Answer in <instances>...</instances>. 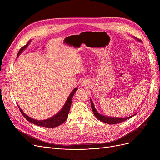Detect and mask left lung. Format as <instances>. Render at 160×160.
Segmentation results:
<instances>
[{"label":"left lung","mask_w":160,"mask_h":160,"mask_svg":"<svg viewBox=\"0 0 160 160\" xmlns=\"http://www.w3.org/2000/svg\"><path fill=\"white\" fill-rule=\"evenodd\" d=\"M138 41H139V39H138ZM91 100V108H92V110L93 112L94 115H95V117H97V119H98L100 121H101L105 123H108V124H117V123H120L126 120H127L128 119H130L132 116H134L136 114H134L132 116H130L128 117H125V118H115V117H106L104 115H100V113H98L97 112V111L95 110L94 104L93 103V101L90 99Z\"/></svg>","instance_id":"8db88e82"}]
</instances>
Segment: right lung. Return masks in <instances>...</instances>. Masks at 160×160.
Instances as JSON below:
<instances>
[{
	"label": "right lung",
	"instance_id": "add662e5",
	"mask_svg": "<svg viewBox=\"0 0 160 160\" xmlns=\"http://www.w3.org/2000/svg\"><path fill=\"white\" fill-rule=\"evenodd\" d=\"M28 43H29V42H28V43L26 45H24V47H22L19 50V51L18 54V56L21 54V52H22L23 50H24L25 48L27 47ZM77 89L78 88H76L73 89V91H72V93L69 95V98H67V102H65V104L64 105L63 108L62 109V110L58 113H57L56 115H54V117H51V118H50L48 119H47V120L38 121V120L33 119L30 118V117H28L26 114H25L22 112L21 109L19 106L18 107H19L20 112H21L22 115L25 117V119H26L27 121H28L29 122H30L32 123H33L36 125L40 126V127H47V128H54V127H58V126L61 125L67 119V117H68V115H69V110H70V108H71V103H72V99L73 95L76 92V91L77 90Z\"/></svg>",
	"mask_w": 160,
	"mask_h": 160
}]
</instances>
